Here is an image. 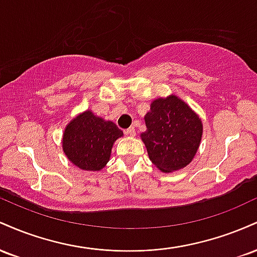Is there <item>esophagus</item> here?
<instances>
[{
	"instance_id": "esophagus-1",
	"label": "esophagus",
	"mask_w": 257,
	"mask_h": 257,
	"mask_svg": "<svg viewBox=\"0 0 257 257\" xmlns=\"http://www.w3.org/2000/svg\"><path fill=\"white\" fill-rule=\"evenodd\" d=\"M124 133H125V135H128V137H135V129L133 128V126L126 129Z\"/></svg>"
}]
</instances>
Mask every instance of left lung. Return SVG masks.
I'll return each mask as SVG.
<instances>
[{
  "label": "left lung",
  "instance_id": "obj_1",
  "mask_svg": "<svg viewBox=\"0 0 257 257\" xmlns=\"http://www.w3.org/2000/svg\"><path fill=\"white\" fill-rule=\"evenodd\" d=\"M145 123L147 129L140 135L141 140L161 172H176L192 162L202 140L203 124L185 101L176 95L153 100Z\"/></svg>",
  "mask_w": 257,
  "mask_h": 257
}]
</instances>
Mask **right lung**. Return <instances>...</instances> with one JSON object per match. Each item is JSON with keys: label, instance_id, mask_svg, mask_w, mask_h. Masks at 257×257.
I'll list each match as a JSON object with an SVG mask.
<instances>
[{"label": "right lung", "instance_id": "1", "mask_svg": "<svg viewBox=\"0 0 257 257\" xmlns=\"http://www.w3.org/2000/svg\"><path fill=\"white\" fill-rule=\"evenodd\" d=\"M123 132L111 120L82 112L65 128L63 150L70 162L87 172H99L110 161L111 150Z\"/></svg>", "mask_w": 257, "mask_h": 257}]
</instances>
